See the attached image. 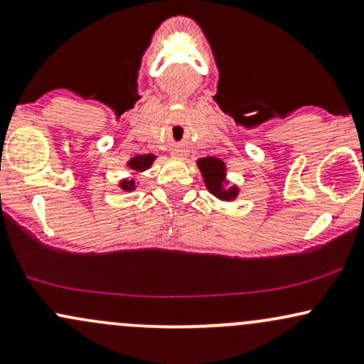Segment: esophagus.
<instances>
[{
  "label": "esophagus",
  "mask_w": 364,
  "mask_h": 364,
  "mask_svg": "<svg viewBox=\"0 0 364 364\" xmlns=\"http://www.w3.org/2000/svg\"><path fill=\"white\" fill-rule=\"evenodd\" d=\"M173 157H174V159H181V157H183V150H179V149L174 150Z\"/></svg>",
  "instance_id": "esophagus-1"
}]
</instances>
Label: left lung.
<instances>
[{
  "label": "left lung",
  "mask_w": 364,
  "mask_h": 364,
  "mask_svg": "<svg viewBox=\"0 0 364 364\" xmlns=\"http://www.w3.org/2000/svg\"><path fill=\"white\" fill-rule=\"evenodd\" d=\"M198 168L202 171L203 179H205V185L210 193L223 200H231L237 195V188H224V178H225V166L220 159L217 157H205L198 159Z\"/></svg>",
  "instance_id": "8db88e82"
}]
</instances>
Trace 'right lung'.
<instances>
[{
	"instance_id": "add662e5",
	"label": "right lung",
	"mask_w": 364,
	"mask_h": 364,
	"mask_svg": "<svg viewBox=\"0 0 364 364\" xmlns=\"http://www.w3.org/2000/svg\"><path fill=\"white\" fill-rule=\"evenodd\" d=\"M154 159H156V157H154L152 154H147V156H136L128 162V166L133 171H145V169H149L150 166H152ZM121 188H123L124 191L133 190V188H135V181H133V179H129V181H123V183H121Z\"/></svg>"
}]
</instances>
